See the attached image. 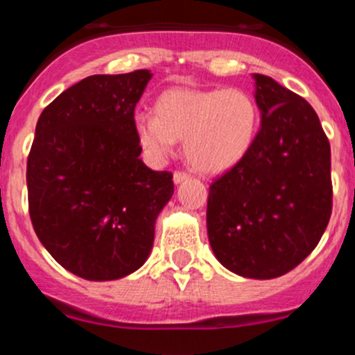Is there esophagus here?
Listing matches in <instances>:
<instances>
[{
	"mask_svg": "<svg viewBox=\"0 0 355 355\" xmlns=\"http://www.w3.org/2000/svg\"><path fill=\"white\" fill-rule=\"evenodd\" d=\"M187 178H191V175L187 173V171H175L173 173V182L175 184H180V182H184V180H187Z\"/></svg>",
	"mask_w": 355,
	"mask_h": 355,
	"instance_id": "obj_1",
	"label": "esophagus"
}]
</instances>
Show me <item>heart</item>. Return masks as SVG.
Masks as SVG:
<instances>
[{"label":"heart","mask_w":355,"mask_h":355,"mask_svg":"<svg viewBox=\"0 0 355 355\" xmlns=\"http://www.w3.org/2000/svg\"><path fill=\"white\" fill-rule=\"evenodd\" d=\"M154 110L135 117L144 148L161 159L173 152L175 141H185L189 164L208 175L236 166L259 129L257 103L241 89H168Z\"/></svg>","instance_id":"obj_1"}]
</instances>
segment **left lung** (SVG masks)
<instances>
[{
	"mask_svg": "<svg viewBox=\"0 0 355 355\" xmlns=\"http://www.w3.org/2000/svg\"><path fill=\"white\" fill-rule=\"evenodd\" d=\"M254 78L261 129L248 154L211 182L207 226L223 266L268 280L294 270L326 231L331 147L306 99L270 77Z\"/></svg>",
	"mask_w": 355,
	"mask_h": 355,
	"instance_id": "1",
	"label": "left lung"
}]
</instances>
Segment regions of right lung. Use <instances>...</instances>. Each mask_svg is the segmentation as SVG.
<instances>
[{
  "mask_svg": "<svg viewBox=\"0 0 355 355\" xmlns=\"http://www.w3.org/2000/svg\"><path fill=\"white\" fill-rule=\"evenodd\" d=\"M152 73L91 75L36 122L28 155L33 227L52 257L85 280H117L147 261L173 175L140 159L135 107Z\"/></svg>",
  "mask_w": 355,
  "mask_h": 355,
  "instance_id": "1",
  "label": "right lung"
}]
</instances>
